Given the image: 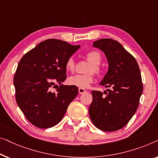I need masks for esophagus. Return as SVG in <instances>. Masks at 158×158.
<instances>
[{
    "label": "esophagus",
    "mask_w": 158,
    "mask_h": 158,
    "mask_svg": "<svg viewBox=\"0 0 158 158\" xmlns=\"http://www.w3.org/2000/svg\"><path fill=\"white\" fill-rule=\"evenodd\" d=\"M87 91L84 89H81V88H79V94H84V93H86Z\"/></svg>",
    "instance_id": "obj_1"
}]
</instances>
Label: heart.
Listing matches in <instances>:
<instances>
[{
  "mask_svg": "<svg viewBox=\"0 0 158 158\" xmlns=\"http://www.w3.org/2000/svg\"><path fill=\"white\" fill-rule=\"evenodd\" d=\"M88 61L92 64L87 70V73H94L96 74H99L101 72L100 64L102 61V55L97 51H91L86 55ZM66 69L68 72H73L75 69V62L73 58H69L65 64ZM94 81V77L92 74H77L74 76L70 77L68 79L67 82L69 85L77 86L81 89L89 88L91 84Z\"/></svg>",
  "mask_w": 158,
  "mask_h": 158,
  "instance_id": "1",
  "label": "heart"
}]
</instances>
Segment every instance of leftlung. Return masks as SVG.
<instances>
[{
    "instance_id": "8db88e82",
    "label": "left lung",
    "mask_w": 158,
    "mask_h": 158,
    "mask_svg": "<svg viewBox=\"0 0 158 158\" xmlns=\"http://www.w3.org/2000/svg\"><path fill=\"white\" fill-rule=\"evenodd\" d=\"M93 47L104 52L109 68L100 85L108 92L92 91V102L89 108L91 120L104 132L122 129L136 112L143 86L138 64L118 41L102 39Z\"/></svg>"
}]
</instances>
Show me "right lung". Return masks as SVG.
<instances>
[{
	"label": "right lung",
	"instance_id": "1",
	"mask_svg": "<svg viewBox=\"0 0 158 158\" xmlns=\"http://www.w3.org/2000/svg\"><path fill=\"white\" fill-rule=\"evenodd\" d=\"M79 47L51 39L39 43L20 60L13 79L15 99L26 119L37 127L56 125L78 94L74 86L61 84L56 93L50 89L56 82L61 84L66 79V62Z\"/></svg>",
	"mask_w": 158,
	"mask_h": 158
}]
</instances>
